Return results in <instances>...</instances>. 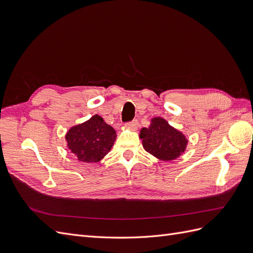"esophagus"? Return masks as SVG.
<instances>
[{"mask_svg":"<svg viewBox=\"0 0 253 253\" xmlns=\"http://www.w3.org/2000/svg\"><path fill=\"white\" fill-rule=\"evenodd\" d=\"M126 126L128 129H132V131H135V129L137 128V126H138V120L134 119V120H132V121H129V122H127V124L126 125Z\"/></svg>","mask_w":253,"mask_h":253,"instance_id":"esophagus-1","label":"esophagus"}]
</instances>
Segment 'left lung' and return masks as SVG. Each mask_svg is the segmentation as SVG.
Segmentation results:
<instances>
[{"instance_id":"8db88e82","label":"left lung","mask_w":253,"mask_h":253,"mask_svg":"<svg viewBox=\"0 0 253 253\" xmlns=\"http://www.w3.org/2000/svg\"><path fill=\"white\" fill-rule=\"evenodd\" d=\"M140 138L144 150L164 162L180 156L188 143L185 135L160 117L153 118L149 127L140 129Z\"/></svg>"}]
</instances>
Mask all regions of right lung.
Segmentation results:
<instances>
[{
	"instance_id": "1",
	"label": "right lung",
	"mask_w": 253,
	"mask_h": 253,
	"mask_svg": "<svg viewBox=\"0 0 253 253\" xmlns=\"http://www.w3.org/2000/svg\"><path fill=\"white\" fill-rule=\"evenodd\" d=\"M115 129L95 115L89 120L73 126L67 132V147L83 163L100 162L116 140Z\"/></svg>"
}]
</instances>
